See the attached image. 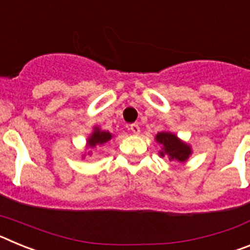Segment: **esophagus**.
<instances>
[{"label":"esophagus","mask_w":250,"mask_h":250,"mask_svg":"<svg viewBox=\"0 0 250 250\" xmlns=\"http://www.w3.org/2000/svg\"><path fill=\"white\" fill-rule=\"evenodd\" d=\"M130 131H131L134 135H138L139 132H140V126H139L138 124H131V125H130Z\"/></svg>","instance_id":"1"}]
</instances>
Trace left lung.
I'll return each mask as SVG.
<instances>
[{
    "label": "left lung",
    "instance_id": "left-lung-1",
    "mask_svg": "<svg viewBox=\"0 0 250 250\" xmlns=\"http://www.w3.org/2000/svg\"><path fill=\"white\" fill-rule=\"evenodd\" d=\"M155 140L161 145L160 156H169V160L185 163L191 155V147L187 143L182 141L175 134L169 131L158 132Z\"/></svg>",
    "mask_w": 250,
    "mask_h": 250
}]
</instances>
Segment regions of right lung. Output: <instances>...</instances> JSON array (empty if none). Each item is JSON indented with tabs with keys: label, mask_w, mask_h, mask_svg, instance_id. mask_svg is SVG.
<instances>
[{
	"label": "right lung",
	"mask_w": 250,
	"mask_h": 250,
	"mask_svg": "<svg viewBox=\"0 0 250 250\" xmlns=\"http://www.w3.org/2000/svg\"><path fill=\"white\" fill-rule=\"evenodd\" d=\"M111 138L112 135L109 131H103V130H100L96 126L94 127V131H92V134L87 139V146L95 147L96 145H103L107 143Z\"/></svg>",
	"instance_id": "right-lung-1"
}]
</instances>
